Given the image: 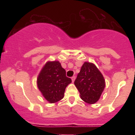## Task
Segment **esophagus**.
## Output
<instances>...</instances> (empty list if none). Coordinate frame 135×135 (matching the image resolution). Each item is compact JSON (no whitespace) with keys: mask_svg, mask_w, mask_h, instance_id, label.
<instances>
[{"mask_svg":"<svg viewBox=\"0 0 135 135\" xmlns=\"http://www.w3.org/2000/svg\"><path fill=\"white\" fill-rule=\"evenodd\" d=\"M72 82L73 83H74V80H75V76H73V77H72Z\"/></svg>","mask_w":135,"mask_h":135,"instance_id":"esophagus-1","label":"esophagus"}]
</instances>
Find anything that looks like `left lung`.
<instances>
[{
    "mask_svg": "<svg viewBox=\"0 0 135 135\" xmlns=\"http://www.w3.org/2000/svg\"><path fill=\"white\" fill-rule=\"evenodd\" d=\"M82 100L93 104L99 100L104 90L105 79L93 63L85 62L74 82Z\"/></svg>",
    "mask_w": 135,
    "mask_h": 135,
    "instance_id": "left-lung-1",
    "label": "left lung"
}]
</instances>
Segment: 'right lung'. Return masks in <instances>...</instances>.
Listing matches in <instances>:
<instances>
[{"instance_id":"right-lung-1","label":"right lung","mask_w":135,"mask_h":135,"mask_svg":"<svg viewBox=\"0 0 135 135\" xmlns=\"http://www.w3.org/2000/svg\"><path fill=\"white\" fill-rule=\"evenodd\" d=\"M72 80L66 76V71L59 61H48L37 78L39 90L51 103L60 101L64 97L65 88Z\"/></svg>"}]
</instances>
